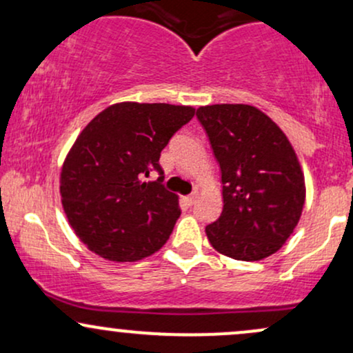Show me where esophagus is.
<instances>
[{"label":"esophagus","instance_id":"1","mask_svg":"<svg viewBox=\"0 0 353 353\" xmlns=\"http://www.w3.org/2000/svg\"><path fill=\"white\" fill-rule=\"evenodd\" d=\"M185 199V204L188 205H192L194 202H196V199H197V192H192V194H189L188 197H184Z\"/></svg>","mask_w":353,"mask_h":353}]
</instances>
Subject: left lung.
Here are the masks:
<instances>
[{
  "label": "left lung",
  "instance_id": "1",
  "mask_svg": "<svg viewBox=\"0 0 353 353\" xmlns=\"http://www.w3.org/2000/svg\"><path fill=\"white\" fill-rule=\"evenodd\" d=\"M222 182V208L205 228L217 252L261 261L294 232L305 201L297 156L277 124L249 104L197 109Z\"/></svg>",
  "mask_w": 353,
  "mask_h": 353
}]
</instances>
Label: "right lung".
<instances>
[{"instance_id":"1","label":"right lung","mask_w":353,"mask_h":353,"mask_svg":"<svg viewBox=\"0 0 353 353\" xmlns=\"http://www.w3.org/2000/svg\"><path fill=\"white\" fill-rule=\"evenodd\" d=\"M194 112L165 103H119L83 129L63 164L59 190L68 221L89 250L134 262L165 244L181 209L164 188L159 157ZM152 170L158 181L143 183Z\"/></svg>"}]
</instances>
